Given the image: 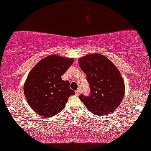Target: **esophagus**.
I'll return each instance as SVG.
<instances>
[{"label":"esophagus","instance_id":"obj_1","mask_svg":"<svg viewBox=\"0 0 151 151\" xmlns=\"http://www.w3.org/2000/svg\"><path fill=\"white\" fill-rule=\"evenodd\" d=\"M76 95H79L81 93V89L79 88V89H78V90H76Z\"/></svg>","mask_w":151,"mask_h":151}]
</instances>
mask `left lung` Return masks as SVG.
Here are the masks:
<instances>
[{"label": "left lung", "mask_w": 151, "mask_h": 151, "mask_svg": "<svg viewBox=\"0 0 151 151\" xmlns=\"http://www.w3.org/2000/svg\"><path fill=\"white\" fill-rule=\"evenodd\" d=\"M91 92L79 98L94 114L106 115L116 110L125 93L124 81L111 60L101 54H88L79 59Z\"/></svg>", "instance_id": "1"}]
</instances>
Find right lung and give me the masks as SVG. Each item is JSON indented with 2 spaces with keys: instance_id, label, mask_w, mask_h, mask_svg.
<instances>
[{
  "instance_id": "obj_1",
  "label": "right lung",
  "mask_w": 151,
  "mask_h": 151,
  "mask_svg": "<svg viewBox=\"0 0 151 151\" xmlns=\"http://www.w3.org/2000/svg\"><path fill=\"white\" fill-rule=\"evenodd\" d=\"M73 62V58L50 55L40 60L28 74L24 94L30 108L42 116L51 117L65 108L75 91L61 76Z\"/></svg>"
}]
</instances>
